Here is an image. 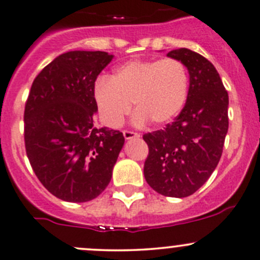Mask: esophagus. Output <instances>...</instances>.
<instances>
[{"label":"esophagus","mask_w":260,"mask_h":260,"mask_svg":"<svg viewBox=\"0 0 260 260\" xmlns=\"http://www.w3.org/2000/svg\"><path fill=\"white\" fill-rule=\"evenodd\" d=\"M123 136L125 139H132V138H138L139 133L132 132V131H123Z\"/></svg>","instance_id":"esophagus-1"}]
</instances>
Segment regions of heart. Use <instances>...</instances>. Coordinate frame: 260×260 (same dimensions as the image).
<instances>
[{
  "label": "heart",
  "mask_w": 260,
  "mask_h": 260,
  "mask_svg": "<svg viewBox=\"0 0 260 260\" xmlns=\"http://www.w3.org/2000/svg\"><path fill=\"white\" fill-rule=\"evenodd\" d=\"M189 89L185 66L176 58L132 59L116 68L111 77L100 78L94 100L102 119L119 127L135 103V121L151 119L162 125L176 118L184 107Z\"/></svg>",
  "instance_id": "obj_1"
}]
</instances>
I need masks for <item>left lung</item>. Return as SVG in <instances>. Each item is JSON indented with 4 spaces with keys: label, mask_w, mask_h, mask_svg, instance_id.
<instances>
[{
    "label": "left lung",
    "mask_w": 260,
    "mask_h": 260,
    "mask_svg": "<svg viewBox=\"0 0 260 260\" xmlns=\"http://www.w3.org/2000/svg\"><path fill=\"white\" fill-rule=\"evenodd\" d=\"M167 56L187 67L189 89L174 121L143 136L149 149L144 178L159 194L184 198L208 180L222 157L229 100L219 73L206 57L188 48Z\"/></svg>",
    "instance_id": "1"
}]
</instances>
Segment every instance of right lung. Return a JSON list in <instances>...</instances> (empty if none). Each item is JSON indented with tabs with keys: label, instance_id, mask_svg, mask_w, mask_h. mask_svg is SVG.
<instances>
[{
	"label": "right lung",
	"instance_id": "obj_1",
	"mask_svg": "<svg viewBox=\"0 0 260 260\" xmlns=\"http://www.w3.org/2000/svg\"><path fill=\"white\" fill-rule=\"evenodd\" d=\"M113 56L71 51L35 78L24 106V146L32 169L57 198L82 203L111 182L124 137L95 128L94 82Z\"/></svg>",
	"mask_w": 260,
	"mask_h": 260
}]
</instances>
